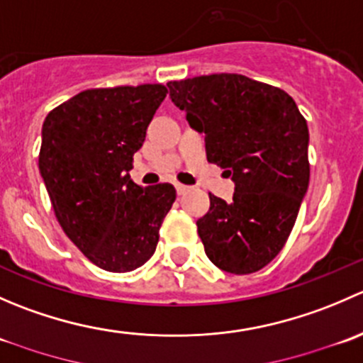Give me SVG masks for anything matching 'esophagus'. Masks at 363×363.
Returning <instances> with one entry per match:
<instances>
[{
  "mask_svg": "<svg viewBox=\"0 0 363 363\" xmlns=\"http://www.w3.org/2000/svg\"><path fill=\"white\" fill-rule=\"evenodd\" d=\"M175 189H177V195H184V193L189 191L188 186H184V184H175Z\"/></svg>",
  "mask_w": 363,
  "mask_h": 363,
  "instance_id": "esophagus-1",
  "label": "esophagus"
}]
</instances>
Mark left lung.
<instances>
[{
	"label": "left lung",
	"instance_id": "8db88e82",
	"mask_svg": "<svg viewBox=\"0 0 363 363\" xmlns=\"http://www.w3.org/2000/svg\"><path fill=\"white\" fill-rule=\"evenodd\" d=\"M186 121L205 135L207 160L235 182L232 202L211 195L196 221L205 255L230 274L272 262L290 237L309 186V130L294 98L237 73L167 84Z\"/></svg>",
	"mask_w": 363,
	"mask_h": 363
}]
</instances>
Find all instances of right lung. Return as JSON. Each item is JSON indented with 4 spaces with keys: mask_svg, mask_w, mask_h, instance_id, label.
Listing matches in <instances>:
<instances>
[{
    "mask_svg": "<svg viewBox=\"0 0 363 363\" xmlns=\"http://www.w3.org/2000/svg\"><path fill=\"white\" fill-rule=\"evenodd\" d=\"M164 96L161 84L87 89L43 121L38 168L57 221L108 272H130L155 255L175 200L168 182L140 188L130 177Z\"/></svg>",
    "mask_w": 363,
    "mask_h": 363,
    "instance_id": "add662e5",
    "label": "right lung"
}]
</instances>
